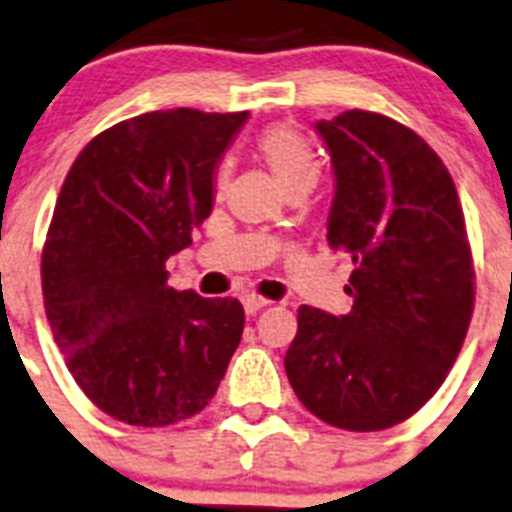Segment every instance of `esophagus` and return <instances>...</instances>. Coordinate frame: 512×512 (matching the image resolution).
<instances>
[{
  "mask_svg": "<svg viewBox=\"0 0 512 512\" xmlns=\"http://www.w3.org/2000/svg\"><path fill=\"white\" fill-rule=\"evenodd\" d=\"M242 304H244V312H247V315H257L260 309L268 307V299L260 294H244Z\"/></svg>",
  "mask_w": 512,
  "mask_h": 512,
  "instance_id": "34e87169",
  "label": "esophagus"
}]
</instances>
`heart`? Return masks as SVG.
<instances>
[{
  "mask_svg": "<svg viewBox=\"0 0 512 512\" xmlns=\"http://www.w3.org/2000/svg\"><path fill=\"white\" fill-rule=\"evenodd\" d=\"M257 150L278 176L283 190H312L320 179V161L315 148L291 124H270L257 135ZM223 176V171H221Z\"/></svg>",
  "mask_w": 512,
  "mask_h": 512,
  "instance_id": "b5f03b06",
  "label": "heart"
}]
</instances>
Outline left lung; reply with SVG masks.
<instances>
[{"instance_id":"8db88e82","label":"left lung","mask_w":512,"mask_h":512,"mask_svg":"<svg viewBox=\"0 0 512 512\" xmlns=\"http://www.w3.org/2000/svg\"><path fill=\"white\" fill-rule=\"evenodd\" d=\"M336 171L330 249L351 255L349 315L299 307L296 398L330 427L380 432L437 393L474 315L476 273L453 176L406 124L351 109L317 122Z\"/></svg>"}]
</instances>
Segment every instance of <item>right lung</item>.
Masks as SVG:
<instances>
[{
    "instance_id": "right-lung-1",
    "label": "right lung",
    "mask_w": 512,
    "mask_h": 512,
    "mask_svg": "<svg viewBox=\"0 0 512 512\" xmlns=\"http://www.w3.org/2000/svg\"><path fill=\"white\" fill-rule=\"evenodd\" d=\"M247 111H150L80 150L54 205L41 289L64 364L103 414L169 427L200 414L242 341L239 299L169 286L166 260L213 208Z\"/></svg>"
}]
</instances>
